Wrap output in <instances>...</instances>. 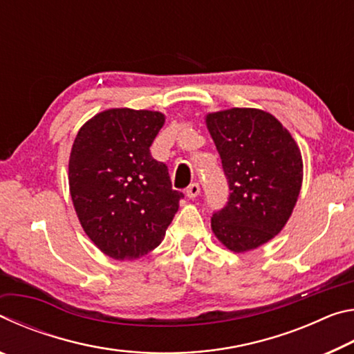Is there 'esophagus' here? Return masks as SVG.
Instances as JSON below:
<instances>
[{
    "mask_svg": "<svg viewBox=\"0 0 354 354\" xmlns=\"http://www.w3.org/2000/svg\"><path fill=\"white\" fill-rule=\"evenodd\" d=\"M185 195L189 196V198H196V196L200 195V184L198 183H194V184H190L189 187H187V190H185Z\"/></svg>",
    "mask_w": 354,
    "mask_h": 354,
    "instance_id": "1",
    "label": "esophagus"
}]
</instances>
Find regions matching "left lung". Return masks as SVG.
<instances>
[{
    "label": "left lung",
    "mask_w": 354,
    "mask_h": 354,
    "mask_svg": "<svg viewBox=\"0 0 354 354\" xmlns=\"http://www.w3.org/2000/svg\"><path fill=\"white\" fill-rule=\"evenodd\" d=\"M231 194L211 226L234 253L273 239L292 215L303 181V159L289 131L272 113L232 107L207 113Z\"/></svg>",
    "instance_id": "left-lung-1"
}]
</instances>
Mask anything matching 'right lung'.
Returning <instances> with one entry per match:
<instances>
[{
    "mask_svg": "<svg viewBox=\"0 0 354 354\" xmlns=\"http://www.w3.org/2000/svg\"><path fill=\"white\" fill-rule=\"evenodd\" d=\"M164 113L128 107L100 112L80 129L68 162L75 211L106 256L134 261L162 242L181 192L149 147Z\"/></svg>",
    "mask_w": 354,
    "mask_h": 354,
    "instance_id": "add662e5",
    "label": "right lung"
}]
</instances>
